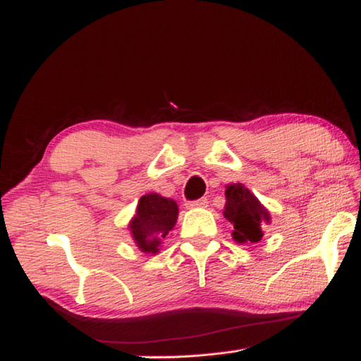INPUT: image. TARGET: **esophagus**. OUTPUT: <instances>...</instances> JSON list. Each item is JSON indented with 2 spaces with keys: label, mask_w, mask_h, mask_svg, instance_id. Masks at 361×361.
<instances>
[{
  "label": "esophagus",
  "mask_w": 361,
  "mask_h": 361,
  "mask_svg": "<svg viewBox=\"0 0 361 361\" xmlns=\"http://www.w3.org/2000/svg\"><path fill=\"white\" fill-rule=\"evenodd\" d=\"M208 206V200L206 198H198V200H194V202H188L186 203V208H206Z\"/></svg>",
  "instance_id": "obj_1"
}]
</instances>
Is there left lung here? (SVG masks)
I'll return each mask as SVG.
<instances>
[{
    "label": "left lung",
    "instance_id": "8db88e82",
    "mask_svg": "<svg viewBox=\"0 0 361 361\" xmlns=\"http://www.w3.org/2000/svg\"><path fill=\"white\" fill-rule=\"evenodd\" d=\"M225 197L224 216L234 226L233 239L237 243H257L264 237V225L270 224V214L242 183L226 186Z\"/></svg>",
    "mask_w": 361,
    "mask_h": 361
}]
</instances>
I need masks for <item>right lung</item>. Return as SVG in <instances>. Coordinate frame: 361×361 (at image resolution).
I'll list each match as a JSON object with an SVG mask.
<instances>
[{
    "label": "right lung",
    "instance_id": "1",
    "mask_svg": "<svg viewBox=\"0 0 361 361\" xmlns=\"http://www.w3.org/2000/svg\"><path fill=\"white\" fill-rule=\"evenodd\" d=\"M176 217L178 206L172 198L159 194L142 195L135 217L128 225L137 248L147 255H157L161 240L175 226Z\"/></svg>",
    "mask_w": 361,
    "mask_h": 361
}]
</instances>
